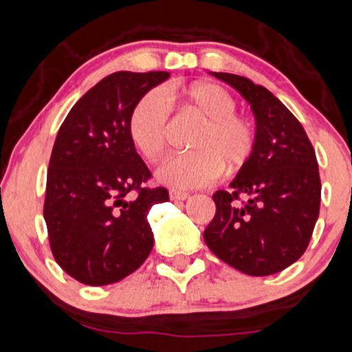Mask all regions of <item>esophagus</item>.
<instances>
[{
	"instance_id": "34e87169",
	"label": "esophagus",
	"mask_w": 352,
	"mask_h": 352,
	"mask_svg": "<svg viewBox=\"0 0 352 352\" xmlns=\"http://www.w3.org/2000/svg\"><path fill=\"white\" fill-rule=\"evenodd\" d=\"M170 199L175 202L186 201V199H188V194L187 192H180V190H170Z\"/></svg>"
}]
</instances>
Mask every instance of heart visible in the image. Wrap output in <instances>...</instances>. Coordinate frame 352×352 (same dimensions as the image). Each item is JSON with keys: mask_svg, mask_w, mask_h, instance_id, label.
I'll list each match as a JSON object with an SVG mask.
<instances>
[{"mask_svg": "<svg viewBox=\"0 0 352 352\" xmlns=\"http://www.w3.org/2000/svg\"><path fill=\"white\" fill-rule=\"evenodd\" d=\"M173 101L204 121L190 136L192 151L168 158L157 170L160 182L173 188L204 187L223 170L236 173L250 164L258 143L256 126L250 118L234 113L236 99L216 82L150 91L135 102L128 116V135L148 162L164 157L170 129L168 102Z\"/></svg>", "mask_w": 352, "mask_h": 352, "instance_id": "obj_1", "label": "heart"}]
</instances>
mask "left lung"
<instances>
[{
  "mask_svg": "<svg viewBox=\"0 0 352 352\" xmlns=\"http://www.w3.org/2000/svg\"><path fill=\"white\" fill-rule=\"evenodd\" d=\"M214 76L251 104L258 143L231 190L212 195L216 216L204 241L219 260L246 275H273L295 263L312 238L320 207L316 150L300 121L268 89L236 74Z\"/></svg>",
  "mask_w": 352,
  "mask_h": 352,
  "instance_id": "left-lung-1",
  "label": "left lung"
}]
</instances>
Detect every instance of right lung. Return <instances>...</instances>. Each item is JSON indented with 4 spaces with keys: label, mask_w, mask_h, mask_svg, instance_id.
Here are the masks:
<instances>
[{
    "label": "right lung",
    "mask_w": 352,
    "mask_h": 352,
    "mask_svg": "<svg viewBox=\"0 0 352 352\" xmlns=\"http://www.w3.org/2000/svg\"><path fill=\"white\" fill-rule=\"evenodd\" d=\"M168 76L162 70L109 74L76 102L58 129L43 217L55 261L77 282H120L153 248L148 210L168 201V190L148 186L151 172L129 138L128 116Z\"/></svg>",
    "instance_id": "obj_1"
}]
</instances>
